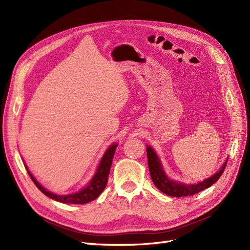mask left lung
<instances>
[{
  "instance_id": "8db88e82",
  "label": "left lung",
  "mask_w": 250,
  "mask_h": 250,
  "mask_svg": "<svg viewBox=\"0 0 250 250\" xmlns=\"http://www.w3.org/2000/svg\"><path fill=\"white\" fill-rule=\"evenodd\" d=\"M147 157H148V167L150 171V176L152 178L153 184L161 192L165 193L166 195L173 196V197H185V196H192L197 194L206 188H209L211 185H214L216 181L220 178L222 173L224 172V169L226 167L225 162L222 166V168L219 170L213 176L201 181L196 185H184L176 183V181L170 180L167 175H166L162 165L160 163V160L156 156L153 149L147 146Z\"/></svg>"
}]
</instances>
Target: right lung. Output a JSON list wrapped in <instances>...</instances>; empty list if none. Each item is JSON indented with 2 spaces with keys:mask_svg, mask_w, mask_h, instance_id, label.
I'll list each match as a JSON object with an SVG mask.
<instances>
[{
  "mask_svg": "<svg viewBox=\"0 0 250 250\" xmlns=\"http://www.w3.org/2000/svg\"><path fill=\"white\" fill-rule=\"evenodd\" d=\"M117 145H111L106 152H105L102 161L99 165V168L97 170V173L95 174L94 178L90 181L89 185L83 188V190L74 193L71 195H56L53 194L49 191H47L46 188H42L39 183H37L36 179L33 177V175L31 173L28 171L29 176L31 177L32 181L34 183V185L39 188V190L43 193L48 197H50L51 199H54L56 201L62 202V203H71V204H84L87 203L89 201H92L94 199H96L98 196H99L102 191L106 187L107 180H108V175H109V170L111 167L112 164V158L113 155H115V151H116ZM26 167V166H25ZM27 169V167H26ZM28 170V169H27Z\"/></svg>",
  "mask_w": 250,
  "mask_h": 250,
  "instance_id": "right-lung-1",
  "label": "right lung"
}]
</instances>
